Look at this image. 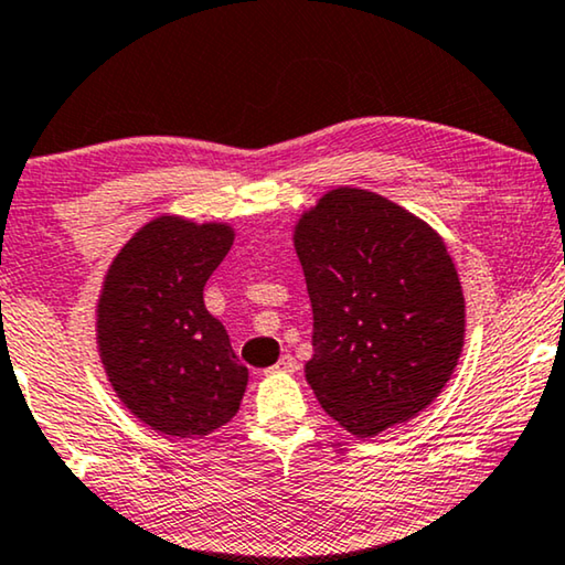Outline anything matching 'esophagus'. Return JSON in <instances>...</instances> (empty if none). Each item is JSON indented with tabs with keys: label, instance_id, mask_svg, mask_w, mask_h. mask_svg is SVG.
Segmentation results:
<instances>
[{
	"label": "esophagus",
	"instance_id": "34e87169",
	"mask_svg": "<svg viewBox=\"0 0 565 565\" xmlns=\"http://www.w3.org/2000/svg\"><path fill=\"white\" fill-rule=\"evenodd\" d=\"M294 371H297V359H294V355H289V353L281 355L279 363L268 369V373H294Z\"/></svg>",
	"mask_w": 565,
	"mask_h": 565
}]
</instances>
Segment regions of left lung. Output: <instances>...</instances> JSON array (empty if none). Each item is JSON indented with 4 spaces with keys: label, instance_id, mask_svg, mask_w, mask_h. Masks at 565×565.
Listing matches in <instances>:
<instances>
[{
    "label": "left lung",
    "instance_id": "left-lung-1",
    "mask_svg": "<svg viewBox=\"0 0 565 565\" xmlns=\"http://www.w3.org/2000/svg\"><path fill=\"white\" fill-rule=\"evenodd\" d=\"M312 301L305 373L322 409L373 438L443 392L463 348L466 305L433 227L365 189H332L299 220Z\"/></svg>",
    "mask_w": 565,
    "mask_h": 565
}]
</instances>
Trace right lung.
<instances>
[{"mask_svg":"<svg viewBox=\"0 0 565 565\" xmlns=\"http://www.w3.org/2000/svg\"><path fill=\"white\" fill-rule=\"evenodd\" d=\"M230 245L227 225L158 217L117 253L102 289L97 340L107 376L135 417L173 438L227 425L248 386V369L202 297Z\"/></svg>","mask_w":565,"mask_h":565,"instance_id":"obj_1","label":"right lung"}]
</instances>
